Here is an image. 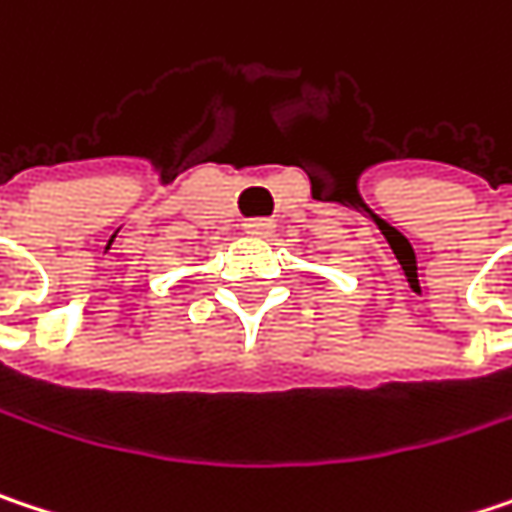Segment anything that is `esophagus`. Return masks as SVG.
Returning <instances> with one entry per match:
<instances>
[{"label":"esophagus","instance_id":"obj_1","mask_svg":"<svg viewBox=\"0 0 512 512\" xmlns=\"http://www.w3.org/2000/svg\"><path fill=\"white\" fill-rule=\"evenodd\" d=\"M243 228H246V234H252V237H266V234L275 228V222H272V219H246Z\"/></svg>","mask_w":512,"mask_h":512}]
</instances>
